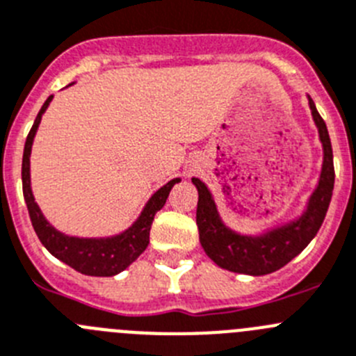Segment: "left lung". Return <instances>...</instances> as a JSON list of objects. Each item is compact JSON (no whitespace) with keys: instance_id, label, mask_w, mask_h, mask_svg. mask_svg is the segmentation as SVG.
Listing matches in <instances>:
<instances>
[{"instance_id":"obj_1","label":"left lung","mask_w":356,"mask_h":356,"mask_svg":"<svg viewBox=\"0 0 356 356\" xmlns=\"http://www.w3.org/2000/svg\"><path fill=\"white\" fill-rule=\"evenodd\" d=\"M307 97H309L314 124L318 127L323 145V166L318 186L310 195L302 216L291 220L289 223L266 230L259 236H245V234L234 232L222 222L209 188L200 179H191L198 190L197 227L200 245L211 261L216 262L223 270L254 275V277L273 273L293 261L300 252H303V248L312 241L319 227L323 225L335 182L334 152H332V143H330L325 120L316 110V104L310 95Z\"/></svg>"}]
</instances>
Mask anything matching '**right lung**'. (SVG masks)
<instances>
[{
	"label": "right lung",
	"mask_w": 356,
	"mask_h": 356,
	"mask_svg": "<svg viewBox=\"0 0 356 356\" xmlns=\"http://www.w3.org/2000/svg\"><path fill=\"white\" fill-rule=\"evenodd\" d=\"M51 99H53V95L47 97L44 106L38 111L33 126L28 133L26 143H24V154H22V193H24V200H26L31 225H33L40 243L49 250V254L65 262L67 266L74 268L76 271L83 275H90V277H113V275L126 270L127 266L136 261L140 254L147 248L152 220H154L156 213L165 206L166 198L170 195V190L174 188L175 182H181V179H172L163 188H159L149 198L138 220L129 229L117 234V236H111V238H74V236H67V234L56 230L44 218L42 211L37 206L33 193H31L30 181L31 145H33L35 133L38 129L40 118L49 106Z\"/></svg>",
	"instance_id": "1"
}]
</instances>
